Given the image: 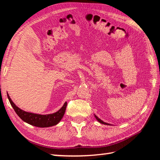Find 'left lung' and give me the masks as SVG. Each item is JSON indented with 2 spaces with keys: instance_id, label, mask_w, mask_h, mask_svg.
Segmentation results:
<instances>
[{
  "instance_id": "1",
  "label": "left lung",
  "mask_w": 160,
  "mask_h": 160,
  "mask_svg": "<svg viewBox=\"0 0 160 160\" xmlns=\"http://www.w3.org/2000/svg\"><path fill=\"white\" fill-rule=\"evenodd\" d=\"M95 118H97V120H98V121L99 122H100V123H102V124H104V125H109V124H108V123H106V122H104L103 121H102V120L100 119V118H98V117L97 116H95Z\"/></svg>"
}]
</instances>
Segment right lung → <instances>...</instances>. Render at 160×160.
Returning <instances> with one entry per match:
<instances>
[{
  "label": "right lung",
  "instance_id": "obj_1",
  "mask_svg": "<svg viewBox=\"0 0 160 160\" xmlns=\"http://www.w3.org/2000/svg\"><path fill=\"white\" fill-rule=\"evenodd\" d=\"M8 97L10 102V104L12 105L14 111L16 112L17 115L23 121L29 123V125L38 127H48L57 125V124H58L63 118L67 106V102H66L64 105H63V107L60 109L58 112H57L54 113L47 115L36 114V113H29L23 111V110L20 109L19 108H18L17 106L13 103V102L12 101V99L10 98L8 94Z\"/></svg>",
  "mask_w": 160,
  "mask_h": 160
}]
</instances>
